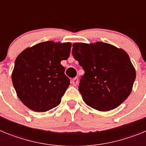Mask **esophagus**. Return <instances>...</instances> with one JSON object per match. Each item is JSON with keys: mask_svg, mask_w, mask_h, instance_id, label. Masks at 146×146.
<instances>
[{"mask_svg": "<svg viewBox=\"0 0 146 146\" xmlns=\"http://www.w3.org/2000/svg\"><path fill=\"white\" fill-rule=\"evenodd\" d=\"M77 83H78V78H77V77L73 78L72 80V84L74 85V86H77Z\"/></svg>", "mask_w": 146, "mask_h": 146, "instance_id": "obj_1", "label": "esophagus"}]
</instances>
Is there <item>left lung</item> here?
Instances as JSON below:
<instances>
[{
	"label": "left lung",
	"mask_w": 146,
	"mask_h": 146,
	"mask_svg": "<svg viewBox=\"0 0 146 146\" xmlns=\"http://www.w3.org/2000/svg\"><path fill=\"white\" fill-rule=\"evenodd\" d=\"M72 53L85 74L79 91L83 101L100 111L116 108L129 96L136 72L128 54L104 42L74 43Z\"/></svg>",
	"instance_id": "1"
}]
</instances>
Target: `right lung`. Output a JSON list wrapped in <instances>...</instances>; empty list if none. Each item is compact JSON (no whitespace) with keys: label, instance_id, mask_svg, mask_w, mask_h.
Wrapping results in <instances>:
<instances>
[{"label":"right lung","instance_id":"right-lung-1","mask_svg":"<svg viewBox=\"0 0 146 146\" xmlns=\"http://www.w3.org/2000/svg\"><path fill=\"white\" fill-rule=\"evenodd\" d=\"M72 44L44 42L25 49L16 58L13 86L22 102L36 112L57 107L70 84L60 61L70 55Z\"/></svg>","mask_w":146,"mask_h":146}]
</instances>
